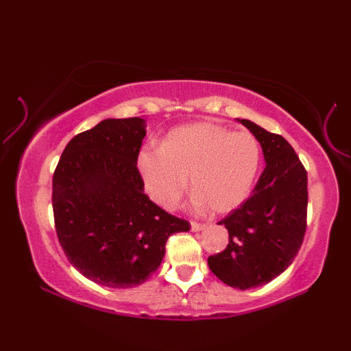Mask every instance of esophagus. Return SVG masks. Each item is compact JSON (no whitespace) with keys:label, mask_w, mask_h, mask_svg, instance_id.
<instances>
[{"label":"esophagus","mask_w":351,"mask_h":351,"mask_svg":"<svg viewBox=\"0 0 351 351\" xmlns=\"http://www.w3.org/2000/svg\"><path fill=\"white\" fill-rule=\"evenodd\" d=\"M208 225L206 223H197V221H191V230L193 232H199V230H204Z\"/></svg>","instance_id":"1"}]
</instances>
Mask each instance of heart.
I'll return each mask as SVG.
<instances>
[{
    "instance_id": "heart-1",
    "label": "heart",
    "mask_w": 351,
    "mask_h": 351,
    "mask_svg": "<svg viewBox=\"0 0 351 351\" xmlns=\"http://www.w3.org/2000/svg\"><path fill=\"white\" fill-rule=\"evenodd\" d=\"M261 146L249 131L230 132L215 123H195L167 134L161 151L145 149L138 169L147 195L162 208H173L187 187L193 204L214 213L240 206L253 189Z\"/></svg>"
}]
</instances>
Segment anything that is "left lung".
Instances as JSON below:
<instances>
[{
  "mask_svg": "<svg viewBox=\"0 0 351 351\" xmlns=\"http://www.w3.org/2000/svg\"><path fill=\"white\" fill-rule=\"evenodd\" d=\"M240 123L259 141L267 166L252 196L219 221L228 229L229 244L208 258V265L226 285L249 289L285 271L299 253L306 230L308 173L279 134L247 119Z\"/></svg>",
  "mask_w": 351,
  "mask_h": 351,
  "instance_id": "obj_1",
  "label": "left lung"
}]
</instances>
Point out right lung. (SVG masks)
<instances>
[{
    "instance_id": "1",
    "label": "right lung",
    "mask_w": 351,
    "mask_h": 351,
    "mask_svg": "<svg viewBox=\"0 0 351 351\" xmlns=\"http://www.w3.org/2000/svg\"><path fill=\"white\" fill-rule=\"evenodd\" d=\"M145 119H106L73 137L52 176L58 241L92 282L131 288L160 267L166 243L190 223L145 195L137 169Z\"/></svg>"
}]
</instances>
